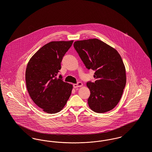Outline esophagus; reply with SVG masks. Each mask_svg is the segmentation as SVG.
Here are the masks:
<instances>
[{
  "label": "esophagus",
  "instance_id": "34e87169",
  "mask_svg": "<svg viewBox=\"0 0 152 152\" xmlns=\"http://www.w3.org/2000/svg\"><path fill=\"white\" fill-rule=\"evenodd\" d=\"M82 86H83L82 83L78 82L77 84H73V87H74L75 88H78V87H81Z\"/></svg>",
  "mask_w": 152,
  "mask_h": 152
}]
</instances>
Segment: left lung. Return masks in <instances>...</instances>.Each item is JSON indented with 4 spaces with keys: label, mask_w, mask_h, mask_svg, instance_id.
Here are the masks:
<instances>
[{
    "label": "left lung",
    "mask_w": 152,
    "mask_h": 152,
    "mask_svg": "<svg viewBox=\"0 0 152 152\" xmlns=\"http://www.w3.org/2000/svg\"><path fill=\"white\" fill-rule=\"evenodd\" d=\"M73 46L87 69L95 71V81L87 83L91 91L89 107L96 113L113 109L121 99L126 81L121 56L97 39L76 41Z\"/></svg>",
    "instance_id": "8db88e82"
}]
</instances>
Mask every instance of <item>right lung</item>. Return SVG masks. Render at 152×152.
<instances>
[{"instance_id":"right-lung-1","label":"right lung","mask_w":152,"mask_h":152,"mask_svg":"<svg viewBox=\"0 0 152 152\" xmlns=\"http://www.w3.org/2000/svg\"><path fill=\"white\" fill-rule=\"evenodd\" d=\"M73 41L51 42L43 46L31 58L26 71L29 96L39 108L48 113H56L65 106L73 86L63 81L58 72L65 53Z\"/></svg>"}]
</instances>
